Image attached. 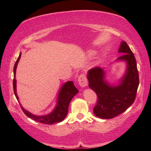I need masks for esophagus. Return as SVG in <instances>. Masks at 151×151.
<instances>
[{
    "label": "esophagus",
    "mask_w": 151,
    "mask_h": 151,
    "mask_svg": "<svg viewBox=\"0 0 151 151\" xmlns=\"http://www.w3.org/2000/svg\"><path fill=\"white\" fill-rule=\"evenodd\" d=\"M78 82L80 86L82 88H84L86 86H88L87 79H86V76L84 75H81L79 76L78 79Z\"/></svg>",
    "instance_id": "esophagus-1"
}]
</instances>
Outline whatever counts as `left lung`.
<instances>
[{
	"label": "left lung",
	"mask_w": 151,
	"mask_h": 151,
	"mask_svg": "<svg viewBox=\"0 0 151 151\" xmlns=\"http://www.w3.org/2000/svg\"><path fill=\"white\" fill-rule=\"evenodd\" d=\"M118 52L123 54L115 62H125L126 69L117 84L106 80L104 67H96L88 70L89 87L97 95L93 108L96 116L108 119L123 113L133 104L139 86V75L136 58L125 41H121Z\"/></svg>",
	"instance_id": "left-lung-1"
}]
</instances>
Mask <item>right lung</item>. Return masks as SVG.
I'll return each mask as SVG.
<instances>
[{
  "mask_svg": "<svg viewBox=\"0 0 151 151\" xmlns=\"http://www.w3.org/2000/svg\"><path fill=\"white\" fill-rule=\"evenodd\" d=\"M21 53L20 52L19 58L15 63L14 67V82H13V86H14V91L17 100L19 101V104L21 106L22 111L26 115L32 119L36 121L39 123H44L47 124H53L54 123H60L67 116L68 113V108L70 101L78 93V89L76 88L73 82L72 81H68L65 82V84L62 85L61 87L58 97L56 99V104L53 110L50 113L47 115H36L30 112L27 111V110L22 106L21 104L19 102V99L17 94V81L15 79V73L16 69H17V64L21 58Z\"/></svg>",
  "mask_w": 151,
  "mask_h": 151,
  "instance_id": "1",
  "label": "right lung"
}]
</instances>
